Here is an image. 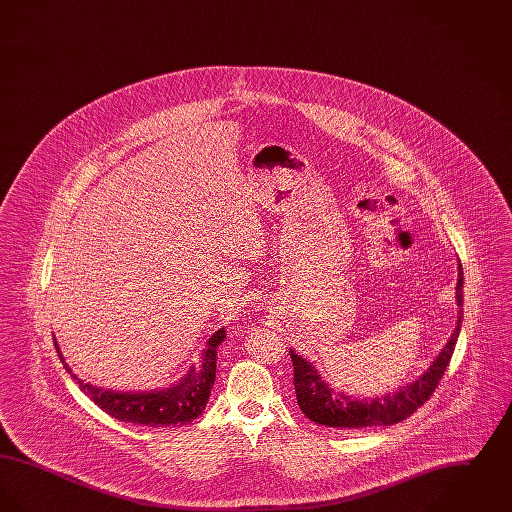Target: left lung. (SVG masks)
Masks as SVG:
<instances>
[{
  "mask_svg": "<svg viewBox=\"0 0 512 512\" xmlns=\"http://www.w3.org/2000/svg\"><path fill=\"white\" fill-rule=\"evenodd\" d=\"M457 326L445 347L439 351L436 361L420 374L411 384L401 390L388 393L384 397L355 399L332 390L317 372V368L299 357L290 349L293 363V388L299 409L313 422L330 428H372V426H391L422 407L434 390L453 357L455 343L461 332L463 322V265L459 263V282H457Z\"/></svg>",
  "mask_w": 512,
  "mask_h": 512,
  "instance_id": "left-lung-1",
  "label": "left lung"
}]
</instances>
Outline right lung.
<instances>
[{
    "mask_svg": "<svg viewBox=\"0 0 512 512\" xmlns=\"http://www.w3.org/2000/svg\"><path fill=\"white\" fill-rule=\"evenodd\" d=\"M224 338H226V332L224 328H220L207 341L201 353V366L199 368L192 366L178 384L165 390L138 391V393L103 390L98 386L86 384L67 366L57 341H55V349L67 372L78 384V388L84 391L101 411L111 414L121 422L157 428V426L188 424L205 411L213 384H215V374H217V349Z\"/></svg>",
    "mask_w": 512,
    "mask_h": 512,
    "instance_id": "add662e5",
    "label": "right lung"
}]
</instances>
